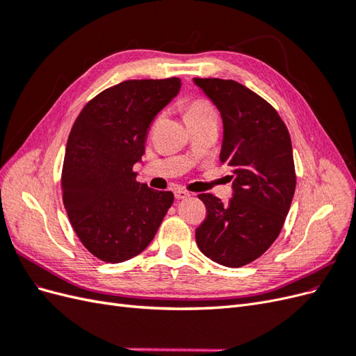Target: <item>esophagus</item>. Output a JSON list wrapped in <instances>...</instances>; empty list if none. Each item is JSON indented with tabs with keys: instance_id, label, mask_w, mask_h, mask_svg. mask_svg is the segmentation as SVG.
<instances>
[{
	"instance_id": "34e87169",
	"label": "esophagus",
	"mask_w": 356,
	"mask_h": 356,
	"mask_svg": "<svg viewBox=\"0 0 356 356\" xmlns=\"http://www.w3.org/2000/svg\"><path fill=\"white\" fill-rule=\"evenodd\" d=\"M174 193H175V199H177V200L186 199V197H188V196H190V193H188V191H186V190H182V188H177Z\"/></svg>"
}]
</instances>
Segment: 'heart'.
Wrapping results in <instances>:
<instances>
[{"mask_svg": "<svg viewBox=\"0 0 356 356\" xmlns=\"http://www.w3.org/2000/svg\"><path fill=\"white\" fill-rule=\"evenodd\" d=\"M215 111L212 108V105L208 101H203V99H195L187 104L186 106V122L187 120H193V118H202V117H207V115H213Z\"/></svg>", "mask_w": 356, "mask_h": 356, "instance_id": "heart-1", "label": "heart"}]
</instances>
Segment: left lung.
<instances>
[{
	"mask_svg": "<svg viewBox=\"0 0 356 356\" xmlns=\"http://www.w3.org/2000/svg\"><path fill=\"white\" fill-rule=\"evenodd\" d=\"M222 118L220 160L232 172L233 197L224 204L199 196L208 217L196 229L199 250L225 267L257 260L282 230L296 191L293 147L273 106L233 80L193 79Z\"/></svg>",
	"mask_w": 356,
	"mask_h": 356,
	"instance_id": "obj_1",
	"label": "left lung"
}]
</instances>
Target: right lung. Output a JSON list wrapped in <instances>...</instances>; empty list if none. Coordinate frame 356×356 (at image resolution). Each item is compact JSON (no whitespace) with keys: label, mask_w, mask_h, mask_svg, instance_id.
Masks as SVG:
<instances>
[{"label":"right lung","mask_w":356,"mask_h":356,"mask_svg":"<svg viewBox=\"0 0 356 356\" xmlns=\"http://www.w3.org/2000/svg\"><path fill=\"white\" fill-rule=\"evenodd\" d=\"M181 80H127L93 98L75 120L62 169L63 204L74 232L106 263L141 254L156 236L174 193L136 182L153 118Z\"/></svg>","instance_id":"right-lung-1"}]
</instances>
